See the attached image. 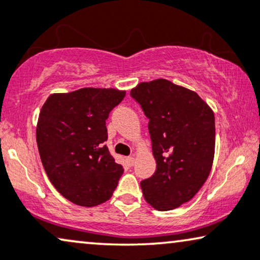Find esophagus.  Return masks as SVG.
I'll use <instances>...</instances> for the list:
<instances>
[{
  "mask_svg": "<svg viewBox=\"0 0 260 260\" xmlns=\"http://www.w3.org/2000/svg\"><path fill=\"white\" fill-rule=\"evenodd\" d=\"M134 160H136V159H134V157H132V156L127 157V158H126V162H127V164H128V166H129V167L133 166Z\"/></svg>",
  "mask_w": 260,
  "mask_h": 260,
  "instance_id": "34e87169",
  "label": "esophagus"
}]
</instances>
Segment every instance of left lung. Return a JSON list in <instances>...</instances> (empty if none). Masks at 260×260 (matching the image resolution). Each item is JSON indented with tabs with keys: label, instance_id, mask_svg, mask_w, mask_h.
<instances>
[{
	"label": "left lung",
	"instance_id": "left-lung-1",
	"mask_svg": "<svg viewBox=\"0 0 260 260\" xmlns=\"http://www.w3.org/2000/svg\"><path fill=\"white\" fill-rule=\"evenodd\" d=\"M131 97L149 119L156 172L140 182L152 208L168 211L189 202L211 170L215 116L196 92L166 79L141 83Z\"/></svg>",
	"mask_w": 260,
	"mask_h": 260
}]
</instances>
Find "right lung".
Here are the masks:
<instances>
[{
	"label": "right lung",
	"mask_w": 260,
	"mask_h": 260,
	"mask_svg": "<svg viewBox=\"0 0 260 260\" xmlns=\"http://www.w3.org/2000/svg\"><path fill=\"white\" fill-rule=\"evenodd\" d=\"M124 96L115 88L85 87L51 94L42 107L36 138L43 167L55 188L77 205L109 200L122 175L104 143L106 121Z\"/></svg>",
	"instance_id": "1"
}]
</instances>
